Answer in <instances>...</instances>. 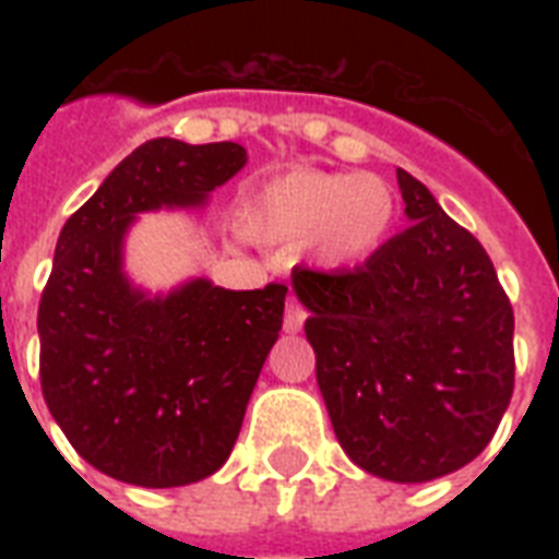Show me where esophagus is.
Instances as JSON below:
<instances>
[{"instance_id":"esophagus-1","label":"esophagus","mask_w":559,"mask_h":559,"mask_svg":"<svg viewBox=\"0 0 559 559\" xmlns=\"http://www.w3.org/2000/svg\"><path fill=\"white\" fill-rule=\"evenodd\" d=\"M305 319H307L305 305H301V301H298L296 296H289L287 298V316H284V331H287V333L301 331V324H305Z\"/></svg>"}]
</instances>
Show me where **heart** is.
Masks as SVG:
<instances>
[{
	"label": "heart",
	"mask_w": 559,
	"mask_h": 559,
	"mask_svg": "<svg viewBox=\"0 0 559 559\" xmlns=\"http://www.w3.org/2000/svg\"><path fill=\"white\" fill-rule=\"evenodd\" d=\"M394 197L377 177L296 168L266 179L243 214L261 243H313L328 263L362 261L385 240Z\"/></svg>",
	"instance_id": "1"
}]
</instances>
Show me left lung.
Returning a JSON list of instances; mask_svg holds the SVG:
<instances>
[{
  "mask_svg": "<svg viewBox=\"0 0 559 559\" xmlns=\"http://www.w3.org/2000/svg\"><path fill=\"white\" fill-rule=\"evenodd\" d=\"M408 228L354 272L298 270L333 432L389 481H429L485 450L513 394V307L485 246L397 168Z\"/></svg>",
  "mask_w": 559,
  "mask_h": 559,
  "instance_id": "left-lung-1",
  "label": "left lung"
}]
</instances>
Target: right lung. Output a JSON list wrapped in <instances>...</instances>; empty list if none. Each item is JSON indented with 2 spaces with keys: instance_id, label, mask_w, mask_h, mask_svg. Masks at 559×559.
<instances>
[{
  "instance_id": "1",
  "label": "right lung",
  "mask_w": 559,
  "mask_h": 559,
  "mask_svg": "<svg viewBox=\"0 0 559 559\" xmlns=\"http://www.w3.org/2000/svg\"><path fill=\"white\" fill-rule=\"evenodd\" d=\"M246 165L235 142L153 139L66 219L39 298V382L81 459L139 487L211 476L235 447L246 403L284 324V284L191 281L144 298L121 275L139 211L197 205Z\"/></svg>"
}]
</instances>
